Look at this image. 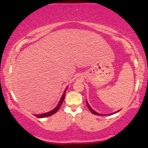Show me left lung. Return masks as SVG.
<instances>
[{
	"label": "left lung",
	"mask_w": 148,
	"mask_h": 148,
	"mask_svg": "<svg viewBox=\"0 0 148 148\" xmlns=\"http://www.w3.org/2000/svg\"><path fill=\"white\" fill-rule=\"evenodd\" d=\"M86 103H87V106H88V108H89V109H90V111H91V113H93V114H95V115H101V114H99V113H97V112H95V111H93V110L92 109V108H91V107L89 106V104H88L87 101H86ZM118 111H120V110H119ZM118 111H117V112H118ZM117 112H115V113H117ZM113 114H114V113H113Z\"/></svg>",
	"instance_id": "8db88e82"
}]
</instances>
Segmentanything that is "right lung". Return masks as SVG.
Segmentation results:
<instances>
[{
    "label": "right lung",
    "mask_w": 148,
    "mask_h": 148,
    "mask_svg": "<svg viewBox=\"0 0 148 148\" xmlns=\"http://www.w3.org/2000/svg\"><path fill=\"white\" fill-rule=\"evenodd\" d=\"M66 90H67V88L65 89V90H64L63 95H62V97H61V99L60 101V102H59L58 104L57 105V106L54 109H53L52 111H49V112H47V113H42V114H37V115H35V116H36L37 118H45V117H49V116H51V115H53L54 113H56V112L58 111V109L60 108V107L61 106V105H62V102H63V100L64 99V96H65V92H66Z\"/></svg>",
    "instance_id": "right-lung-1"
}]
</instances>
